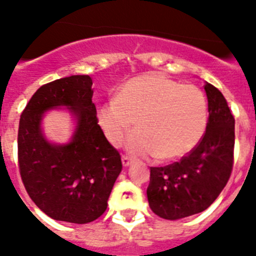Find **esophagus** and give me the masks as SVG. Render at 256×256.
I'll use <instances>...</instances> for the list:
<instances>
[{"label":"esophagus","mask_w":256,"mask_h":256,"mask_svg":"<svg viewBox=\"0 0 256 256\" xmlns=\"http://www.w3.org/2000/svg\"><path fill=\"white\" fill-rule=\"evenodd\" d=\"M132 164V160L130 158V156H122V164H124V168H128V164Z\"/></svg>","instance_id":"1"}]
</instances>
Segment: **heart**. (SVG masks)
I'll return each mask as SVG.
<instances>
[{
	"label": "heart",
	"mask_w": 256,
	"mask_h": 256,
	"mask_svg": "<svg viewBox=\"0 0 256 256\" xmlns=\"http://www.w3.org/2000/svg\"><path fill=\"white\" fill-rule=\"evenodd\" d=\"M126 140L134 156L171 160L195 148L204 136L208 106L203 92L160 76H140L122 86L118 96L104 102L98 120L110 144H118L136 124Z\"/></svg>",
	"instance_id": "b5f03b06"
}]
</instances>
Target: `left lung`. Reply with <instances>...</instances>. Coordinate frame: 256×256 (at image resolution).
Wrapping results in <instances>:
<instances>
[{
  "label": "left lung",
  "instance_id": "obj_1",
  "mask_svg": "<svg viewBox=\"0 0 256 256\" xmlns=\"http://www.w3.org/2000/svg\"><path fill=\"white\" fill-rule=\"evenodd\" d=\"M208 120L204 136L179 162L150 168L148 199L154 214L168 220L202 212L218 198L234 164L235 120L224 96L204 84Z\"/></svg>",
  "mask_w": 256,
  "mask_h": 256
}]
</instances>
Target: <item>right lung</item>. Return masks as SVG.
I'll return each mask as SVG.
<instances>
[{"label":"right lung","mask_w":256,"mask_h":256,"mask_svg":"<svg viewBox=\"0 0 256 256\" xmlns=\"http://www.w3.org/2000/svg\"><path fill=\"white\" fill-rule=\"evenodd\" d=\"M88 76H72L41 86L26 104L18 128V168L40 210L56 220H96L122 171V160L98 124ZM66 106L78 118L69 144H49L40 132L46 110Z\"/></svg>","instance_id":"1"}]
</instances>
